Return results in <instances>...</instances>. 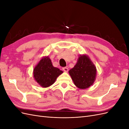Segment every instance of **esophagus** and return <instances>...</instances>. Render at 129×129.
<instances>
[{"label":"esophagus","mask_w":129,"mask_h":129,"mask_svg":"<svg viewBox=\"0 0 129 129\" xmlns=\"http://www.w3.org/2000/svg\"><path fill=\"white\" fill-rule=\"evenodd\" d=\"M62 69H63V71L65 72H68V68L67 67H63L62 68Z\"/></svg>","instance_id":"esophagus-1"}]
</instances>
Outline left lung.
I'll return each mask as SVG.
<instances>
[{"mask_svg": "<svg viewBox=\"0 0 129 129\" xmlns=\"http://www.w3.org/2000/svg\"><path fill=\"white\" fill-rule=\"evenodd\" d=\"M69 74L77 88L85 89L94 83L97 69L89 57L86 54H83L79 56L76 64L69 70Z\"/></svg>", "mask_w": 129, "mask_h": 129, "instance_id": "obj_1", "label": "left lung"}]
</instances>
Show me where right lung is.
I'll return each mask as SVG.
<instances>
[{"label":"right lung","instance_id":"right-lung-1","mask_svg":"<svg viewBox=\"0 0 129 129\" xmlns=\"http://www.w3.org/2000/svg\"><path fill=\"white\" fill-rule=\"evenodd\" d=\"M63 72L54 67L48 56L42 57L33 69V77L43 88H47L55 82L57 77Z\"/></svg>","mask_w":129,"mask_h":129}]
</instances>
